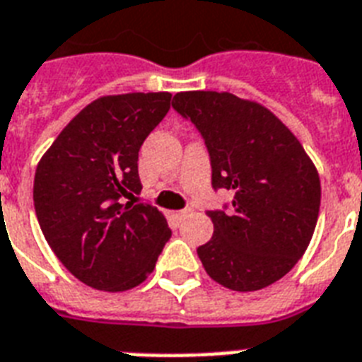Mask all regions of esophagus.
Returning <instances> with one entry per match:
<instances>
[{
	"instance_id": "34e87169",
	"label": "esophagus",
	"mask_w": 362,
	"mask_h": 362,
	"mask_svg": "<svg viewBox=\"0 0 362 362\" xmlns=\"http://www.w3.org/2000/svg\"><path fill=\"white\" fill-rule=\"evenodd\" d=\"M192 214H193L192 209H184V210H178V212H176V218L184 220V218H187V216H192Z\"/></svg>"
}]
</instances>
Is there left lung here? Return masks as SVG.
<instances>
[{"label":"left lung","instance_id":"left-lung-1","mask_svg":"<svg viewBox=\"0 0 362 362\" xmlns=\"http://www.w3.org/2000/svg\"><path fill=\"white\" fill-rule=\"evenodd\" d=\"M173 107L204 136L212 186L233 189V210L209 212L214 235L197 247L206 274L231 291H259L306 252L320 216L314 161L284 122L229 92H180Z\"/></svg>","mask_w":362,"mask_h":362}]
</instances>
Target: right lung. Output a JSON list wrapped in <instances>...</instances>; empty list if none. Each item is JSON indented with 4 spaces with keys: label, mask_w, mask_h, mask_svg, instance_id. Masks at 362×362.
Listing matches in <instances>:
<instances>
[{
    "label": "right lung",
    "mask_w": 362,
    "mask_h": 362,
    "mask_svg": "<svg viewBox=\"0 0 362 362\" xmlns=\"http://www.w3.org/2000/svg\"><path fill=\"white\" fill-rule=\"evenodd\" d=\"M169 109V92L103 95L65 125L37 165L42 235L65 269L93 289L142 284L170 238L163 212L125 203L142 189V142Z\"/></svg>",
    "instance_id": "right-lung-1"
}]
</instances>
